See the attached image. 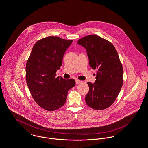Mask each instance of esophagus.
Wrapping results in <instances>:
<instances>
[{"label": "esophagus", "mask_w": 148, "mask_h": 148, "mask_svg": "<svg viewBox=\"0 0 148 148\" xmlns=\"http://www.w3.org/2000/svg\"><path fill=\"white\" fill-rule=\"evenodd\" d=\"M75 82H76V84H79V83H80L82 82V81H80L79 80H75Z\"/></svg>", "instance_id": "esophagus-1"}]
</instances>
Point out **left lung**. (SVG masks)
Here are the masks:
<instances>
[{
  "mask_svg": "<svg viewBox=\"0 0 148 148\" xmlns=\"http://www.w3.org/2000/svg\"><path fill=\"white\" fill-rule=\"evenodd\" d=\"M77 43L86 48L90 66L97 70L95 82L87 83L86 102L95 110L106 109L114 103L123 85V69L118 52L112 43L97 35L84 36Z\"/></svg>",
  "mask_w": 148,
  "mask_h": 148,
  "instance_id": "1",
  "label": "left lung"
}]
</instances>
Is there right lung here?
<instances>
[{"label": "right lung", "instance_id": "1", "mask_svg": "<svg viewBox=\"0 0 148 148\" xmlns=\"http://www.w3.org/2000/svg\"><path fill=\"white\" fill-rule=\"evenodd\" d=\"M73 40L48 36L35 43L26 65V80L30 93L41 108L56 110L66 101L68 91L75 85L73 79L56 78L63 56Z\"/></svg>", "mask_w": 148, "mask_h": 148}]
</instances>
